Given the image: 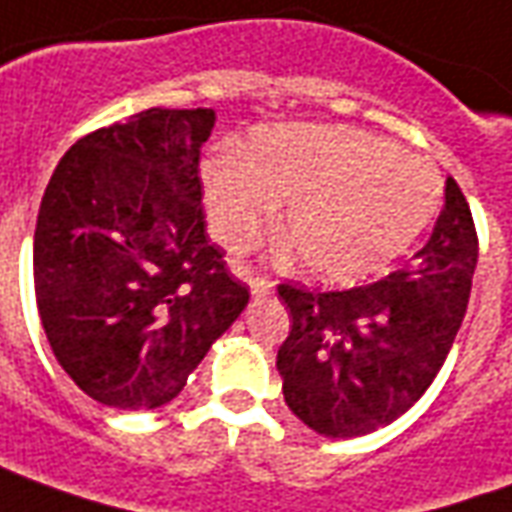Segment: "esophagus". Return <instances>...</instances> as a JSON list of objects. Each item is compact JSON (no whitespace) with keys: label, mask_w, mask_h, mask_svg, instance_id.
Segmentation results:
<instances>
[{"label":"esophagus","mask_w":512,"mask_h":512,"mask_svg":"<svg viewBox=\"0 0 512 512\" xmlns=\"http://www.w3.org/2000/svg\"><path fill=\"white\" fill-rule=\"evenodd\" d=\"M248 286L253 297H267L273 292V281L264 278V275H253V278H248Z\"/></svg>","instance_id":"1"}]
</instances>
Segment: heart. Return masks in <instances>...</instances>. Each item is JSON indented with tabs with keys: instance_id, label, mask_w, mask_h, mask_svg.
I'll use <instances>...</instances> for the list:
<instances>
[{
	"instance_id": "obj_1",
	"label": "heart",
	"mask_w": 512,
	"mask_h": 512,
	"mask_svg": "<svg viewBox=\"0 0 512 512\" xmlns=\"http://www.w3.org/2000/svg\"><path fill=\"white\" fill-rule=\"evenodd\" d=\"M441 190L427 159L344 126L264 129L245 157L223 151L204 170L223 248L259 245L286 204L281 231L303 273L322 284H355L389 267L433 223Z\"/></svg>"
}]
</instances>
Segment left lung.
<instances>
[{"mask_svg":"<svg viewBox=\"0 0 512 512\" xmlns=\"http://www.w3.org/2000/svg\"><path fill=\"white\" fill-rule=\"evenodd\" d=\"M477 228L458 181L405 270L350 289L278 284L292 331L278 350L284 400L320 436L386 427L430 389L460 331L477 267Z\"/></svg>","mask_w":512,"mask_h":512,"instance_id":"8db88e82","label":"left lung"}]
</instances>
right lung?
<instances>
[{"instance_id": "1", "label": "right lung", "mask_w": 512, "mask_h": 512, "mask_svg": "<svg viewBox=\"0 0 512 512\" xmlns=\"http://www.w3.org/2000/svg\"><path fill=\"white\" fill-rule=\"evenodd\" d=\"M215 110L151 107L85 134L43 192L32 248L38 314L68 378L143 411L187 386L248 286L209 242L201 146Z\"/></svg>"}]
</instances>
